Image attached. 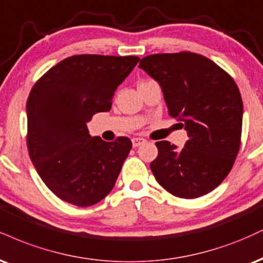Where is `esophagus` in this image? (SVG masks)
Returning a JSON list of instances; mask_svg holds the SVG:
<instances>
[{"label": "esophagus", "instance_id": "esophagus-1", "mask_svg": "<svg viewBox=\"0 0 263 263\" xmlns=\"http://www.w3.org/2000/svg\"><path fill=\"white\" fill-rule=\"evenodd\" d=\"M143 143H145L144 138H140V137L132 138V145H134V147H140V145Z\"/></svg>", "mask_w": 263, "mask_h": 263}]
</instances>
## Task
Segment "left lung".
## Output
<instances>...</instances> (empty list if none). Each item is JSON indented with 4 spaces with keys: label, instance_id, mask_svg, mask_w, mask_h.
<instances>
[{
    "label": "left lung",
    "instance_id": "left-lung-1",
    "mask_svg": "<svg viewBox=\"0 0 263 263\" xmlns=\"http://www.w3.org/2000/svg\"><path fill=\"white\" fill-rule=\"evenodd\" d=\"M138 67L159 83L169 115L189 136L181 149L157 142L152 173L176 197L208 194L227 178L240 148L242 100L235 82L194 52L145 56Z\"/></svg>",
    "mask_w": 263,
    "mask_h": 263
}]
</instances>
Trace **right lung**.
<instances>
[{"mask_svg": "<svg viewBox=\"0 0 263 263\" xmlns=\"http://www.w3.org/2000/svg\"><path fill=\"white\" fill-rule=\"evenodd\" d=\"M137 56L77 55L34 84L27 101L28 151L41 180L62 201L89 207L114 189L132 143L91 137L87 123L109 111Z\"/></svg>", "mask_w": 263, "mask_h": 263, "instance_id": "right-lung-1", "label": "right lung"}]
</instances>
